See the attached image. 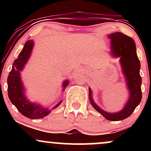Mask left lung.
I'll return each mask as SVG.
<instances>
[{
    "label": "left lung",
    "mask_w": 151,
    "mask_h": 151,
    "mask_svg": "<svg viewBox=\"0 0 151 151\" xmlns=\"http://www.w3.org/2000/svg\"><path fill=\"white\" fill-rule=\"evenodd\" d=\"M109 37L111 41V48L113 55L121 58V65L129 90V99L122 111L118 113L110 114L96 105L91 97V91L90 89L89 97L93 108L107 120L117 121L129 117L141 101V77L139 73L141 65L136 55V45L132 38L119 32L109 35Z\"/></svg>",
    "instance_id": "1"
}]
</instances>
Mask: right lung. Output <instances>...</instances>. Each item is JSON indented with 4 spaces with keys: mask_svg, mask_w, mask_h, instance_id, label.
<instances>
[{
    "mask_svg": "<svg viewBox=\"0 0 151 151\" xmlns=\"http://www.w3.org/2000/svg\"><path fill=\"white\" fill-rule=\"evenodd\" d=\"M33 47V40H28L25 42L23 49L19 54L18 58L13 62L12 70L8 77V94L10 101L17 109L25 117L32 119H42L50 113L49 109L41 106L39 104L32 103L27 99L24 93V88L20 79V71L30 58L31 51ZM68 81L63 83V87L68 85ZM61 102L57 104L53 109L56 108Z\"/></svg>",
    "mask_w": 151,
    "mask_h": 151,
    "instance_id": "1",
    "label": "right lung"
}]
</instances>
